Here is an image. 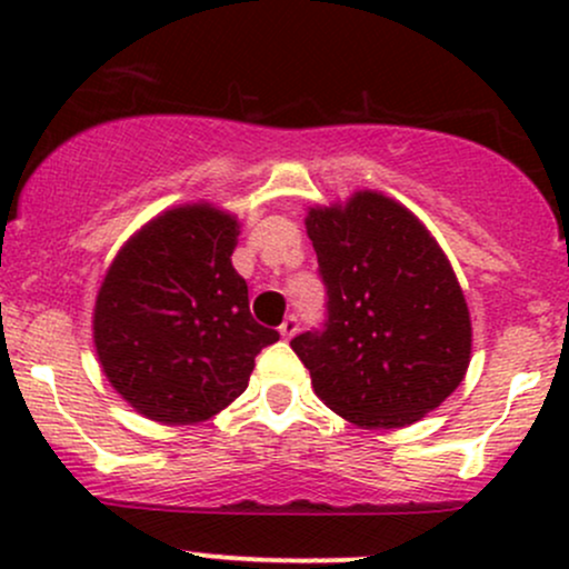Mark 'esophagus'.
<instances>
[{
    "mask_svg": "<svg viewBox=\"0 0 569 569\" xmlns=\"http://www.w3.org/2000/svg\"><path fill=\"white\" fill-rule=\"evenodd\" d=\"M297 331H299V318L297 316H289L283 323H280V335H283V339H291L293 335H297Z\"/></svg>",
    "mask_w": 569,
    "mask_h": 569,
    "instance_id": "obj_1",
    "label": "esophagus"
}]
</instances>
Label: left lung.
<instances>
[{"label":"left lung","mask_w":569,"mask_h":569,"mask_svg":"<svg viewBox=\"0 0 569 569\" xmlns=\"http://www.w3.org/2000/svg\"><path fill=\"white\" fill-rule=\"evenodd\" d=\"M307 234L326 286L321 329L291 339L312 388L361 428H403L466 377L471 316L452 264L401 202L356 192L310 208Z\"/></svg>","instance_id":"1"}]
</instances>
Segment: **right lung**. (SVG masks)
<instances>
[{
	"instance_id": "1",
	"label": "right lung",
	"mask_w": 569,
	"mask_h": 569,
	"mask_svg": "<svg viewBox=\"0 0 569 569\" xmlns=\"http://www.w3.org/2000/svg\"><path fill=\"white\" fill-rule=\"evenodd\" d=\"M238 219L198 202L152 219L122 246L93 310L98 361L143 417L187 426L248 388L278 331L253 321L234 272Z\"/></svg>"
}]
</instances>
